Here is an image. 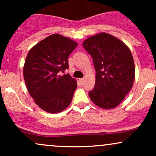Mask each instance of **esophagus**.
<instances>
[{"label": "esophagus", "mask_w": 156, "mask_h": 156, "mask_svg": "<svg viewBox=\"0 0 156 156\" xmlns=\"http://www.w3.org/2000/svg\"><path fill=\"white\" fill-rule=\"evenodd\" d=\"M83 80H84V78H80V79H79V81H80V83H83Z\"/></svg>", "instance_id": "esophagus-1"}]
</instances>
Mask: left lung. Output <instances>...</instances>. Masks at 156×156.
I'll use <instances>...</instances> for the list:
<instances>
[{
    "label": "left lung",
    "mask_w": 156,
    "mask_h": 156,
    "mask_svg": "<svg viewBox=\"0 0 156 156\" xmlns=\"http://www.w3.org/2000/svg\"><path fill=\"white\" fill-rule=\"evenodd\" d=\"M83 46L92 55L96 71L95 87L89 96L103 109L117 107L131 90L135 65L129 48L117 37L101 32L83 41Z\"/></svg>",
    "instance_id": "obj_1"
}]
</instances>
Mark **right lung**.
<instances>
[{"mask_svg": "<svg viewBox=\"0 0 156 156\" xmlns=\"http://www.w3.org/2000/svg\"><path fill=\"white\" fill-rule=\"evenodd\" d=\"M78 43L54 34L31 48L23 67V77L30 95L44 112L56 114L67 108L77 88L69 74L68 57Z\"/></svg>", "mask_w": 156, "mask_h": 156, "instance_id": "add662e5", "label": "right lung"}]
</instances>
